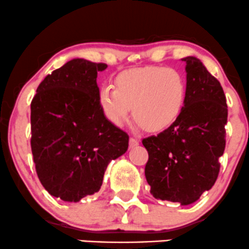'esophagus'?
Segmentation results:
<instances>
[{"instance_id": "esophagus-1", "label": "esophagus", "mask_w": 249, "mask_h": 249, "mask_svg": "<svg viewBox=\"0 0 249 249\" xmlns=\"http://www.w3.org/2000/svg\"><path fill=\"white\" fill-rule=\"evenodd\" d=\"M139 144V141L138 139H136V138H133V137H131L130 138V141H129V145H130V147H135V146H137Z\"/></svg>"}]
</instances>
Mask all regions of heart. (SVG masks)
I'll use <instances>...</instances> for the list:
<instances>
[{
    "mask_svg": "<svg viewBox=\"0 0 249 249\" xmlns=\"http://www.w3.org/2000/svg\"><path fill=\"white\" fill-rule=\"evenodd\" d=\"M104 116L116 126L129 120L130 108L136 122L149 132L173 126L187 102V81L179 71L164 66H145L120 72L113 89L99 91Z\"/></svg>",
    "mask_w": 249,
    "mask_h": 249,
    "instance_id": "b5f03b06",
    "label": "heart"
}]
</instances>
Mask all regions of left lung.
Listing matches in <instances>:
<instances>
[{"label":"left lung","mask_w":249,"mask_h":249,"mask_svg":"<svg viewBox=\"0 0 249 249\" xmlns=\"http://www.w3.org/2000/svg\"><path fill=\"white\" fill-rule=\"evenodd\" d=\"M187 66V102L178 120L142 141L149 154L145 177L150 193L162 201L194 203L212 189L226 147V95L220 81L195 56Z\"/></svg>","instance_id":"obj_1"}]
</instances>
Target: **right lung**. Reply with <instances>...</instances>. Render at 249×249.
Segmentation results:
<instances>
[{"label": "right lung", "mask_w": 249, "mask_h": 249, "mask_svg": "<svg viewBox=\"0 0 249 249\" xmlns=\"http://www.w3.org/2000/svg\"><path fill=\"white\" fill-rule=\"evenodd\" d=\"M103 62L73 59L41 81L31 104V146L37 177L52 196L78 202L99 191L129 135L104 116L97 74Z\"/></svg>", "instance_id": "add662e5"}]
</instances>
